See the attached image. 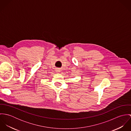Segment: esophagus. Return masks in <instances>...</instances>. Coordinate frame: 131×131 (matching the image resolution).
<instances>
[{"label":"esophagus","instance_id":"obj_1","mask_svg":"<svg viewBox=\"0 0 131 131\" xmlns=\"http://www.w3.org/2000/svg\"><path fill=\"white\" fill-rule=\"evenodd\" d=\"M56 72H60V70L59 69H57L56 70Z\"/></svg>","mask_w":131,"mask_h":131}]
</instances>
